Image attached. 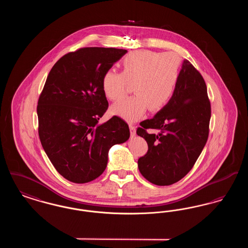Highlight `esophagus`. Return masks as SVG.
<instances>
[{
  "label": "esophagus",
  "mask_w": 248,
  "mask_h": 248,
  "mask_svg": "<svg viewBox=\"0 0 248 248\" xmlns=\"http://www.w3.org/2000/svg\"><path fill=\"white\" fill-rule=\"evenodd\" d=\"M130 128V134H131V137H135L136 136V126L132 124H129Z\"/></svg>",
  "instance_id": "1"
}]
</instances>
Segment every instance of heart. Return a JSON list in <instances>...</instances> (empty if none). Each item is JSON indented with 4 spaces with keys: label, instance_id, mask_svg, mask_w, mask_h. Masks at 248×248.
Instances as JSON below:
<instances>
[{
    "label": "heart",
    "instance_id": "heart-1",
    "mask_svg": "<svg viewBox=\"0 0 248 248\" xmlns=\"http://www.w3.org/2000/svg\"><path fill=\"white\" fill-rule=\"evenodd\" d=\"M180 59L175 53L140 50L129 53L121 62V72L108 71L102 77V90L111 101H118L129 92L135 95L112 107V112L129 122L140 118L149 108H165L176 90Z\"/></svg>",
    "mask_w": 248,
    "mask_h": 248
}]
</instances>
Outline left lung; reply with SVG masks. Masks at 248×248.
Segmentation results:
<instances>
[{"label": "left lung", "instance_id": "1", "mask_svg": "<svg viewBox=\"0 0 248 248\" xmlns=\"http://www.w3.org/2000/svg\"><path fill=\"white\" fill-rule=\"evenodd\" d=\"M211 105L206 84L189 60L179 72L176 90L154 118L140 124L137 134L148 143L138 161L142 176L158 186H168L185 177L207 141ZM148 129H157L150 134Z\"/></svg>", "mask_w": 248, "mask_h": 248}]
</instances>
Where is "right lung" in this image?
Instances as JSON below:
<instances>
[{
	"mask_svg": "<svg viewBox=\"0 0 248 248\" xmlns=\"http://www.w3.org/2000/svg\"><path fill=\"white\" fill-rule=\"evenodd\" d=\"M126 52L80 48L60 58L48 74L38 100V133L52 165L69 181L99 177L108 150L129 139L128 124L118 116L97 124L108 107L102 77Z\"/></svg>",
	"mask_w": 248,
	"mask_h": 248,
	"instance_id": "right-lung-1",
	"label": "right lung"
}]
</instances>
